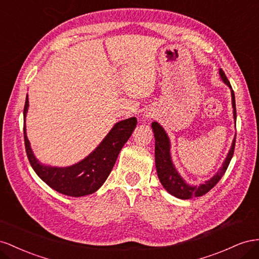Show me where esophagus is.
<instances>
[{
	"instance_id": "34e87169",
	"label": "esophagus",
	"mask_w": 259,
	"mask_h": 259,
	"mask_svg": "<svg viewBox=\"0 0 259 259\" xmlns=\"http://www.w3.org/2000/svg\"><path fill=\"white\" fill-rule=\"evenodd\" d=\"M145 117H146V118H150V117H151V115H150V114H146V115H145Z\"/></svg>"
}]
</instances>
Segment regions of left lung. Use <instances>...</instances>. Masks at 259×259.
<instances>
[{"instance_id":"left-lung-1","label":"left lung","mask_w":259,"mask_h":259,"mask_svg":"<svg viewBox=\"0 0 259 259\" xmlns=\"http://www.w3.org/2000/svg\"><path fill=\"white\" fill-rule=\"evenodd\" d=\"M219 75L221 80L229 87L231 91V100H232V108H233V119L236 121V109H235V98L234 92L231 88L230 82L227 79L223 69H219ZM152 129L155 137V165H156V171L158 179L161 186L169 194L181 199H189L192 197H198L207 193L213 187L216 186L218 181L221 179L227 170V168L230 164V160L233 156L234 145H235V137L232 141L230 150H229L227 156L223 162V165L219 168V170L213 175L210 179L204 181L199 184H190L184 180L179 171L177 170L174 165L171 157V143L165 129L157 121L152 122Z\"/></svg>"}]
</instances>
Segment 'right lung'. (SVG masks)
Here are the masks:
<instances>
[{"mask_svg": "<svg viewBox=\"0 0 259 259\" xmlns=\"http://www.w3.org/2000/svg\"><path fill=\"white\" fill-rule=\"evenodd\" d=\"M29 108L28 94L24 108V136L26 152L30 165L40 179L50 188L67 196L80 197L97 192L107 179L117 160L118 154L128 141L137 127V118L118 121L95 147V150L84 157L67 167H57L42 164L35 157L26 132V117Z\"/></svg>", "mask_w": 259, "mask_h": 259, "instance_id": "right-lung-1", "label": "right lung"}]
</instances>
